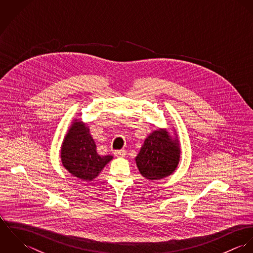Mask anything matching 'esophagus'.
I'll return each mask as SVG.
<instances>
[{
  "mask_svg": "<svg viewBox=\"0 0 253 253\" xmlns=\"http://www.w3.org/2000/svg\"><path fill=\"white\" fill-rule=\"evenodd\" d=\"M115 156L116 157H125L126 155V151L125 149H122V150H117L114 152Z\"/></svg>",
  "mask_w": 253,
  "mask_h": 253,
  "instance_id": "obj_1",
  "label": "esophagus"
}]
</instances>
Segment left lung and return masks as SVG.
<instances>
[{"instance_id": "left-lung-1", "label": "left lung", "mask_w": 253, "mask_h": 253, "mask_svg": "<svg viewBox=\"0 0 253 253\" xmlns=\"http://www.w3.org/2000/svg\"><path fill=\"white\" fill-rule=\"evenodd\" d=\"M172 137L167 129L159 128L145 139L135 163L146 179L160 180L172 174L180 161V144L177 134Z\"/></svg>"}]
</instances>
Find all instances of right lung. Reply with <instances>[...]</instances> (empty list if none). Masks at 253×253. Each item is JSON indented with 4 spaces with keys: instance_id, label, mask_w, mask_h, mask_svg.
<instances>
[{
    "instance_id": "right-lung-1",
    "label": "right lung",
    "mask_w": 253,
    "mask_h": 253,
    "mask_svg": "<svg viewBox=\"0 0 253 253\" xmlns=\"http://www.w3.org/2000/svg\"><path fill=\"white\" fill-rule=\"evenodd\" d=\"M63 167L73 176L83 181L93 180L113 159L112 156H100L89 133V127L81 120H74L60 150Z\"/></svg>"
}]
</instances>
